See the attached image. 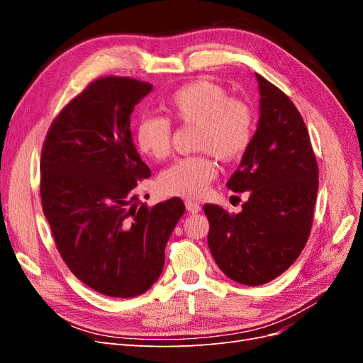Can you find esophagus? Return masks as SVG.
<instances>
[{
	"instance_id": "obj_1",
	"label": "esophagus",
	"mask_w": 363,
	"mask_h": 363,
	"mask_svg": "<svg viewBox=\"0 0 363 363\" xmlns=\"http://www.w3.org/2000/svg\"><path fill=\"white\" fill-rule=\"evenodd\" d=\"M184 204H186V208H188V212L191 213H199L201 211V206L192 200H186Z\"/></svg>"
}]
</instances>
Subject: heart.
Returning a JSON list of instances; mask_svg holds the SVG:
<instances>
[{"label": "heart", "mask_w": 363, "mask_h": 363, "mask_svg": "<svg viewBox=\"0 0 363 363\" xmlns=\"http://www.w3.org/2000/svg\"><path fill=\"white\" fill-rule=\"evenodd\" d=\"M171 119L184 125H199L196 148L206 155L174 162L159 175V188L169 195L196 199L216 177V164L211 152L221 160L242 156L252 139V113L250 107L230 98L221 84L199 80L182 86L163 103ZM138 150L156 160L171 151L172 127L163 116L144 115L135 125Z\"/></svg>", "instance_id": "1"}]
</instances>
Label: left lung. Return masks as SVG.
I'll return each instance as SVG.
<instances>
[{"mask_svg": "<svg viewBox=\"0 0 363 363\" xmlns=\"http://www.w3.org/2000/svg\"><path fill=\"white\" fill-rule=\"evenodd\" d=\"M259 121L251 144L227 182L248 192L239 213L206 204L207 244L228 279L265 284L286 271L311 235L318 164L304 121L288 95L256 74Z\"/></svg>", "mask_w": 363, "mask_h": 363, "instance_id": "obj_1", "label": "left lung"}]
</instances>
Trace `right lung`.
<instances>
[{"label":"right lung","instance_id":"1","mask_svg":"<svg viewBox=\"0 0 363 363\" xmlns=\"http://www.w3.org/2000/svg\"><path fill=\"white\" fill-rule=\"evenodd\" d=\"M151 91L128 77L95 80L54 119L42 148V208L60 256L77 279L116 298L157 281L184 213L180 199L150 207L133 195L151 171L131 140L130 115Z\"/></svg>","mask_w":363,"mask_h":363}]
</instances>
